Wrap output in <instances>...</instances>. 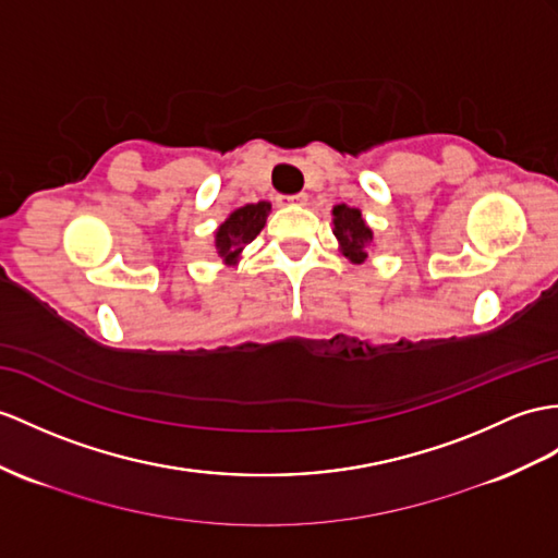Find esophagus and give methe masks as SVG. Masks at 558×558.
Instances as JSON below:
<instances>
[{
	"label": "esophagus",
	"instance_id": "1",
	"mask_svg": "<svg viewBox=\"0 0 558 558\" xmlns=\"http://www.w3.org/2000/svg\"><path fill=\"white\" fill-rule=\"evenodd\" d=\"M281 203H291V206H305V203H307V194H291V196H281L279 198Z\"/></svg>",
	"mask_w": 558,
	"mask_h": 558
}]
</instances>
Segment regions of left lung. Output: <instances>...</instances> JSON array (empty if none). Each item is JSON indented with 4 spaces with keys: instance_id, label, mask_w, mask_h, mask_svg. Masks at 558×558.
Listing matches in <instances>:
<instances>
[{
    "instance_id": "obj_1",
    "label": "left lung",
    "mask_w": 558,
    "mask_h": 558,
    "mask_svg": "<svg viewBox=\"0 0 558 558\" xmlns=\"http://www.w3.org/2000/svg\"><path fill=\"white\" fill-rule=\"evenodd\" d=\"M333 234L343 246V253L352 263H362L372 246V229L364 225L357 208L336 206L333 208Z\"/></svg>"
}]
</instances>
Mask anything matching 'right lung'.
I'll use <instances>...</instances> for the list:
<instances>
[{"label": "right lung", "mask_w": 558, "mask_h": 558, "mask_svg": "<svg viewBox=\"0 0 558 558\" xmlns=\"http://www.w3.org/2000/svg\"><path fill=\"white\" fill-rule=\"evenodd\" d=\"M269 213V203H251V206H243L234 210L227 217L225 225H220L215 234V248L217 255L225 257V260H236V255L241 253L243 246L260 234V229L265 227Z\"/></svg>", "instance_id": "right-lung-1"}]
</instances>
